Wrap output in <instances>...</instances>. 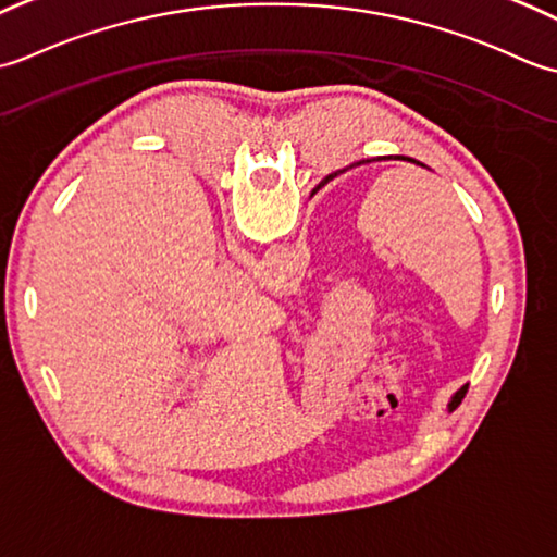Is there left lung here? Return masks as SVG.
<instances>
[{"label": "left lung", "instance_id": "1", "mask_svg": "<svg viewBox=\"0 0 557 557\" xmlns=\"http://www.w3.org/2000/svg\"><path fill=\"white\" fill-rule=\"evenodd\" d=\"M396 158H399V161H408V163L423 165V163H418V161H416V158H408V156H396ZM334 177H336V173H332V175H326V177L322 180V183H320V187H322V185H326V183H329V180H334ZM467 389H469V387H467V384H463V387H461V389H459L457 394H454V396H451V401H449V411H454V408H457V406L461 404V399H463V396H467Z\"/></svg>", "mask_w": 557, "mask_h": 557}]
</instances>
